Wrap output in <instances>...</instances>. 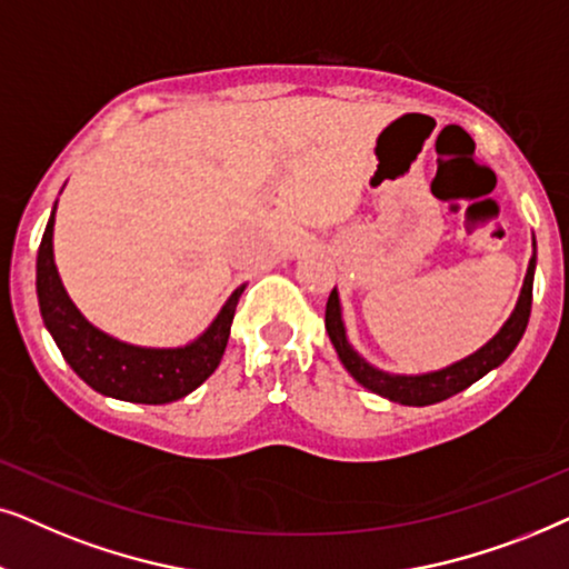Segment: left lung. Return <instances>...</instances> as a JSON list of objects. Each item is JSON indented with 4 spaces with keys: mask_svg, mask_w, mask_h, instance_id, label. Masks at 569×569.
I'll return each mask as SVG.
<instances>
[{
    "mask_svg": "<svg viewBox=\"0 0 569 569\" xmlns=\"http://www.w3.org/2000/svg\"><path fill=\"white\" fill-rule=\"evenodd\" d=\"M533 270H536V252L531 257V262H528V272H526V280H522L518 307H515L510 320L502 325V330H499L497 336L481 348V351L471 353L463 361L452 363L448 369H439V372L416 375V377L388 375V372H380V369H375L372 363L363 361L346 340V328H343V320H340V305H338L336 289L330 291L328 307H325V328H328V336L332 340V346H336L340 361H343V367L353 375L356 382L363 385L367 390L377 392V396L396 400V403L431 406V403H439V400L458 396L460 390L471 388L476 380H481L483 375L499 367V363L515 351V346L520 343L522 332H526L528 317H531Z\"/></svg>",
    "mask_w": 569,
    "mask_h": 569,
    "instance_id": "1",
    "label": "left lung"
}]
</instances>
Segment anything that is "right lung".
Returning <instances> with one entry per match:
<instances>
[{"label":"right lung","instance_id":"1","mask_svg":"<svg viewBox=\"0 0 569 569\" xmlns=\"http://www.w3.org/2000/svg\"><path fill=\"white\" fill-rule=\"evenodd\" d=\"M54 210L38 247L36 291L43 322L74 375L101 396L146 406L171 403L200 388L223 359L233 312H237L244 286L231 293L213 325L194 343L184 348H138L119 343L93 328L67 297L54 264V247H51Z\"/></svg>","mask_w":569,"mask_h":569}]
</instances>
